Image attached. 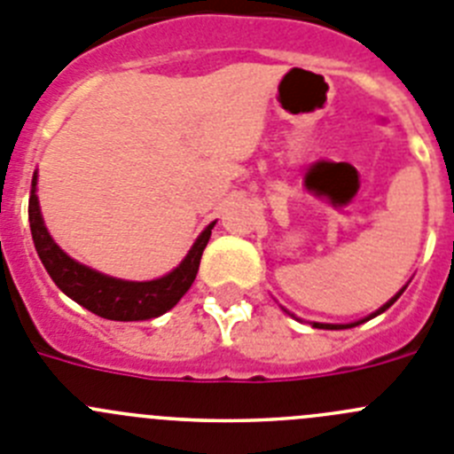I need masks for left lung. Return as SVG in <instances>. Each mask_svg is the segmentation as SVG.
<instances>
[{"instance_id": "left-lung-1", "label": "left lung", "mask_w": 454, "mask_h": 454, "mask_svg": "<svg viewBox=\"0 0 454 454\" xmlns=\"http://www.w3.org/2000/svg\"><path fill=\"white\" fill-rule=\"evenodd\" d=\"M403 290H405V288H403ZM403 290H401V293H398V294H396V297H392V299H389V301H387V303H385V306H382V309H378V310H376V313H373V315H372V317H376V315L385 313V310H387V309H389V306H392V303H394V301H396V299H398V297H401V294H403ZM372 317H369V319H372ZM363 322H367V319H363ZM363 322H356V324H317V322H315V324H313V326H315V328H328V331H340V328H351V326H357V324H363Z\"/></svg>"}]
</instances>
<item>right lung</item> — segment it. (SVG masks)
I'll use <instances>...</instances> for the list:
<instances>
[{"mask_svg":"<svg viewBox=\"0 0 454 454\" xmlns=\"http://www.w3.org/2000/svg\"><path fill=\"white\" fill-rule=\"evenodd\" d=\"M28 223H31L37 256L43 261L49 277L53 278V284L67 297L81 303L82 309L91 310L98 317L114 319V322H139V319L160 317L166 310L173 309L193 284L202 252H205L211 230H214V223H211L195 240L186 259L166 277L155 278V281H121V278L106 277L97 270L76 263L53 243L43 223V215H40V207H37L35 176H33V191L28 198Z\"/></svg>","mask_w":454,"mask_h":454,"instance_id":"add662e5","label":"right lung"}]
</instances>
